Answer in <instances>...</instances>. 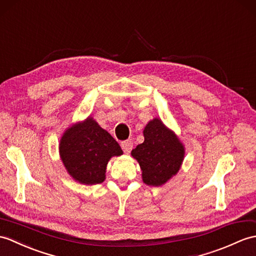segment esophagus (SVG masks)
<instances>
[{
  "mask_svg": "<svg viewBox=\"0 0 256 256\" xmlns=\"http://www.w3.org/2000/svg\"><path fill=\"white\" fill-rule=\"evenodd\" d=\"M121 147L126 154H128L133 148V142L132 140H124L121 142Z\"/></svg>",
  "mask_w": 256,
  "mask_h": 256,
  "instance_id": "34e87169",
  "label": "esophagus"
}]
</instances>
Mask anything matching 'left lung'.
I'll use <instances>...</instances> for the list:
<instances>
[{
	"label": "left lung",
	"instance_id": "1",
	"mask_svg": "<svg viewBox=\"0 0 256 256\" xmlns=\"http://www.w3.org/2000/svg\"><path fill=\"white\" fill-rule=\"evenodd\" d=\"M142 134L144 142L136 146L130 155L140 164L142 182L150 186H162L179 172L186 147L159 118L148 122Z\"/></svg>",
	"mask_w": 256,
	"mask_h": 256
}]
</instances>
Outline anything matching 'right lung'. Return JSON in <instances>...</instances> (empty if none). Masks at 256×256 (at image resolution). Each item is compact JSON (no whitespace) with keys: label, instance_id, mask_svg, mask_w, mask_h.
<instances>
[{"label":"right lung","instance_id":"right-lung-1","mask_svg":"<svg viewBox=\"0 0 256 256\" xmlns=\"http://www.w3.org/2000/svg\"><path fill=\"white\" fill-rule=\"evenodd\" d=\"M58 154L73 180L94 186L106 180L109 160L123 155V152L118 142L89 116L64 130Z\"/></svg>","mask_w":256,"mask_h":256}]
</instances>
